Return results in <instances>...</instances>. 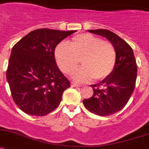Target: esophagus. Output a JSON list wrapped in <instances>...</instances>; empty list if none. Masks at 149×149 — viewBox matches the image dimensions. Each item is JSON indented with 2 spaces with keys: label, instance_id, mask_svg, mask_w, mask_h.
<instances>
[{
  "label": "esophagus",
  "instance_id": "esophagus-1",
  "mask_svg": "<svg viewBox=\"0 0 149 149\" xmlns=\"http://www.w3.org/2000/svg\"><path fill=\"white\" fill-rule=\"evenodd\" d=\"M71 86H72V87H80L81 85H79L78 84L74 83V82H71Z\"/></svg>",
  "mask_w": 149,
  "mask_h": 149
}]
</instances>
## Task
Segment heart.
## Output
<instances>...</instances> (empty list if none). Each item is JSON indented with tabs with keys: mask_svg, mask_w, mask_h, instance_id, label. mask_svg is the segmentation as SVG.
Segmentation results:
<instances>
[{
	"mask_svg": "<svg viewBox=\"0 0 149 149\" xmlns=\"http://www.w3.org/2000/svg\"><path fill=\"white\" fill-rule=\"evenodd\" d=\"M55 59L61 70L70 74L78 67L81 60L82 67L73 73L79 82L105 79L113 72L117 61V52L112 43L90 33L73 37L69 45L61 43L55 49Z\"/></svg>",
	"mask_w": 149,
	"mask_h": 149,
	"instance_id": "b5f03b06",
	"label": "heart"
}]
</instances>
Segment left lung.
<instances>
[{
	"mask_svg": "<svg viewBox=\"0 0 149 149\" xmlns=\"http://www.w3.org/2000/svg\"><path fill=\"white\" fill-rule=\"evenodd\" d=\"M104 37L116 47L117 61L110 76L97 84L91 85L94 94L83 100L88 110L100 116H108L122 109L135 88L137 67L132 48L124 40L107 29L88 30Z\"/></svg>",
	"mask_w": 149,
	"mask_h": 149,
	"instance_id": "left-lung-1",
	"label": "left lung"
}]
</instances>
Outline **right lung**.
Wrapping results in <instances>:
<instances>
[{"mask_svg":"<svg viewBox=\"0 0 149 149\" xmlns=\"http://www.w3.org/2000/svg\"><path fill=\"white\" fill-rule=\"evenodd\" d=\"M76 31L37 29L13 47L6 79L14 102L24 112L43 116L58 107L70 82L57 66L55 49Z\"/></svg>","mask_w":149,"mask_h":149,"instance_id":"obj_1","label":"right lung"}]
</instances>
